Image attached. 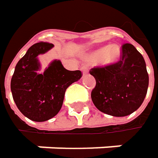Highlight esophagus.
<instances>
[{
    "label": "esophagus",
    "instance_id": "1",
    "mask_svg": "<svg viewBox=\"0 0 158 158\" xmlns=\"http://www.w3.org/2000/svg\"><path fill=\"white\" fill-rule=\"evenodd\" d=\"M81 69H82V72H83V75H86V74H88V73H89L88 68L86 66H82Z\"/></svg>",
    "mask_w": 158,
    "mask_h": 158
}]
</instances>
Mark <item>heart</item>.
Here are the masks:
<instances>
[{"mask_svg": "<svg viewBox=\"0 0 158 158\" xmlns=\"http://www.w3.org/2000/svg\"><path fill=\"white\" fill-rule=\"evenodd\" d=\"M120 48L117 44H111L98 48L86 54L85 59L88 62L95 63L101 61L103 64H111L117 62L120 56Z\"/></svg>", "mask_w": 158, "mask_h": 158, "instance_id": "1", "label": "heart"}]
</instances>
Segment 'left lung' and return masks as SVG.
Returning a JSON list of instances; mask_svg holds the SVG:
<instances>
[{
  "label": "left lung",
  "instance_id": "8db88e82",
  "mask_svg": "<svg viewBox=\"0 0 158 158\" xmlns=\"http://www.w3.org/2000/svg\"><path fill=\"white\" fill-rule=\"evenodd\" d=\"M96 85L92 101L102 112L124 117L140 107L147 95L148 73L140 53L131 44L122 46L121 59L105 67L91 69Z\"/></svg>",
  "mask_w": 158,
  "mask_h": 158
}]
</instances>
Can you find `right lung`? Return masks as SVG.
I'll list each match as a JSON object with an SVG mask.
<instances>
[{"label": "right lung", "mask_w": 158, "mask_h": 158, "mask_svg": "<svg viewBox=\"0 0 158 158\" xmlns=\"http://www.w3.org/2000/svg\"><path fill=\"white\" fill-rule=\"evenodd\" d=\"M53 47L47 42L31 46L16 64L11 78L10 90L18 109L33 121H46L55 117L61 110L68 86L82 77L81 71L66 70L56 59L40 73L38 56Z\"/></svg>", "instance_id": "obj_1"}]
</instances>
